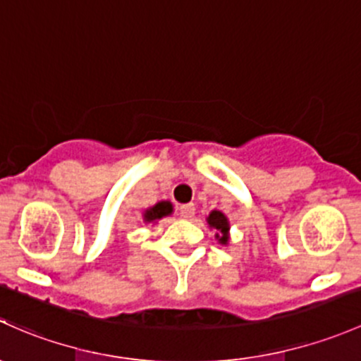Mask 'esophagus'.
Instances as JSON below:
<instances>
[{"mask_svg":"<svg viewBox=\"0 0 361 361\" xmlns=\"http://www.w3.org/2000/svg\"><path fill=\"white\" fill-rule=\"evenodd\" d=\"M179 212H180V217L191 219L192 215H195V205H192V203H185V205H180Z\"/></svg>","mask_w":361,"mask_h":361,"instance_id":"obj_1","label":"esophagus"}]
</instances>
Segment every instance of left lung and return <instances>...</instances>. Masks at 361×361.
I'll return each mask as SVG.
<instances>
[{
    "label": "left lung",
    "mask_w": 361,
    "mask_h": 361,
    "mask_svg": "<svg viewBox=\"0 0 361 361\" xmlns=\"http://www.w3.org/2000/svg\"><path fill=\"white\" fill-rule=\"evenodd\" d=\"M208 228L215 231V240L221 245L229 243V229H231V224H229L228 215L222 214L219 210H212L207 217Z\"/></svg>",
    "instance_id": "left-lung-1"
}]
</instances>
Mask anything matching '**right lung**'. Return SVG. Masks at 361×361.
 <instances>
[{
    "label": "right lung",
    "instance_id": "obj_1",
    "mask_svg": "<svg viewBox=\"0 0 361 361\" xmlns=\"http://www.w3.org/2000/svg\"><path fill=\"white\" fill-rule=\"evenodd\" d=\"M173 212V205L169 202V200H163V202H158L156 205L146 208L142 214V219H144V224H156V222L159 221V219L166 217V215H172Z\"/></svg>",
    "mask_w": 361,
    "mask_h": 361
}]
</instances>
